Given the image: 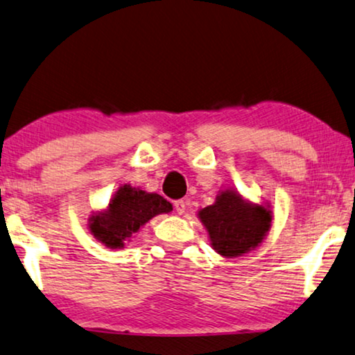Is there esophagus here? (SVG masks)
<instances>
[{"label": "esophagus", "instance_id": "obj_1", "mask_svg": "<svg viewBox=\"0 0 355 355\" xmlns=\"http://www.w3.org/2000/svg\"><path fill=\"white\" fill-rule=\"evenodd\" d=\"M173 207H175V211H177V214H183V212H185V209H187V202L183 201V200H178V201H175L173 202Z\"/></svg>", "mask_w": 355, "mask_h": 355}]
</instances>
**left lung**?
Wrapping results in <instances>:
<instances>
[{
  "instance_id": "1",
  "label": "left lung",
  "mask_w": 355,
  "mask_h": 355,
  "mask_svg": "<svg viewBox=\"0 0 355 355\" xmlns=\"http://www.w3.org/2000/svg\"><path fill=\"white\" fill-rule=\"evenodd\" d=\"M211 247L222 258H237L258 248L272 225L271 202H252L234 188L217 193L212 205L198 211Z\"/></svg>"
}]
</instances>
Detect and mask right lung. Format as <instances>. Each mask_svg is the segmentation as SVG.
Segmentation results:
<instances>
[{"label": "right lung", "instance_id": "obj_1", "mask_svg": "<svg viewBox=\"0 0 355 355\" xmlns=\"http://www.w3.org/2000/svg\"><path fill=\"white\" fill-rule=\"evenodd\" d=\"M173 207L164 196L131 185L118 187L108 205L89 217V232L107 248L120 250L143 225Z\"/></svg>", "mask_w": 355, "mask_h": 355}]
</instances>
